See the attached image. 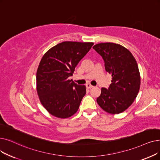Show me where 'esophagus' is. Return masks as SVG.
<instances>
[{
	"mask_svg": "<svg viewBox=\"0 0 160 160\" xmlns=\"http://www.w3.org/2000/svg\"><path fill=\"white\" fill-rule=\"evenodd\" d=\"M86 88H88V89H91V88H93V86H92V84H90L89 83H88V84H86Z\"/></svg>",
	"mask_w": 160,
	"mask_h": 160,
	"instance_id": "34e87169",
	"label": "esophagus"
}]
</instances>
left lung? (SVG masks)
Returning <instances> with one entry per match:
<instances>
[{
    "label": "left lung",
    "mask_w": 160,
    "mask_h": 160,
    "mask_svg": "<svg viewBox=\"0 0 160 160\" xmlns=\"http://www.w3.org/2000/svg\"><path fill=\"white\" fill-rule=\"evenodd\" d=\"M93 49L102 56L107 72L112 75L108 89L101 88L97 102L106 112L119 114L129 107L138 95L141 76L137 61L125 47L112 42L95 44Z\"/></svg>",
    "instance_id": "1"
}]
</instances>
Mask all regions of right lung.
<instances>
[{"instance_id":"right-lung-1","label":"right lung","mask_w":160,"mask_h":160,"mask_svg":"<svg viewBox=\"0 0 160 160\" xmlns=\"http://www.w3.org/2000/svg\"><path fill=\"white\" fill-rule=\"evenodd\" d=\"M93 45L63 42L50 48L41 59L37 72V93L41 104L52 115L67 118L77 112L86 88L68 78Z\"/></svg>"}]
</instances>
